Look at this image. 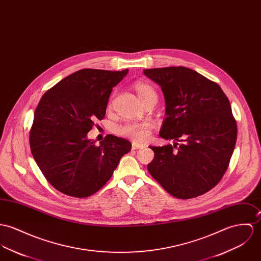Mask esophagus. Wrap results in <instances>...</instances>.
<instances>
[{
	"instance_id": "obj_1",
	"label": "esophagus",
	"mask_w": 261,
	"mask_h": 261,
	"mask_svg": "<svg viewBox=\"0 0 261 261\" xmlns=\"http://www.w3.org/2000/svg\"><path fill=\"white\" fill-rule=\"evenodd\" d=\"M132 147H133V149H140V148H142V147H143V146H142V144H140V143H137V142H133V145H132Z\"/></svg>"
}]
</instances>
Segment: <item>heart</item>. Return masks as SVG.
Here are the masks:
<instances>
[{
  "mask_svg": "<svg viewBox=\"0 0 261 261\" xmlns=\"http://www.w3.org/2000/svg\"><path fill=\"white\" fill-rule=\"evenodd\" d=\"M134 89L142 103L149 100H158L155 89L148 83L138 82L134 85ZM151 129L152 125L149 122H127L119 126V135L129 138L135 142H144L149 138Z\"/></svg>",
  "mask_w": 261,
  "mask_h": 261,
  "instance_id": "heart-1",
  "label": "heart"
}]
</instances>
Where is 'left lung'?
Masks as SVG:
<instances>
[{
  "mask_svg": "<svg viewBox=\"0 0 261 261\" xmlns=\"http://www.w3.org/2000/svg\"><path fill=\"white\" fill-rule=\"evenodd\" d=\"M162 87L166 118L160 137L173 140L149 146L154 158L147 169L176 198L201 195L220 181L233 153L237 121L221 88L197 71L185 67L144 70Z\"/></svg>",
  "mask_w": 261,
  "mask_h": 261,
  "instance_id": "8db88e82",
  "label": "left lung"
}]
</instances>
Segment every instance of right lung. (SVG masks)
<instances>
[{
  "mask_svg": "<svg viewBox=\"0 0 261 261\" xmlns=\"http://www.w3.org/2000/svg\"><path fill=\"white\" fill-rule=\"evenodd\" d=\"M128 70L84 69L63 79L42 96L30 130L32 154L47 181L73 197H88L112 177L127 140L108 135L99 145L87 134L106 116L113 88Z\"/></svg>",
  "mask_w": 261,
  "mask_h": 261,
  "instance_id": "add662e5",
  "label": "right lung"
}]
</instances>
